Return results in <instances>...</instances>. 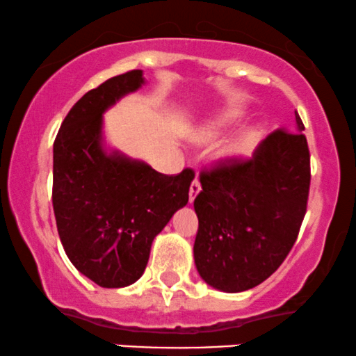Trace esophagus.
<instances>
[{"mask_svg": "<svg viewBox=\"0 0 356 356\" xmlns=\"http://www.w3.org/2000/svg\"><path fill=\"white\" fill-rule=\"evenodd\" d=\"M200 191H202V187H200L199 179H193L192 184H191V188H188V200H191V202L195 200L197 193H199Z\"/></svg>", "mask_w": 356, "mask_h": 356, "instance_id": "34e87169", "label": "esophagus"}]
</instances>
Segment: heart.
<instances>
[{
  "instance_id": "b5f03b06",
  "label": "heart",
  "mask_w": 356,
  "mask_h": 356,
  "mask_svg": "<svg viewBox=\"0 0 356 356\" xmlns=\"http://www.w3.org/2000/svg\"><path fill=\"white\" fill-rule=\"evenodd\" d=\"M240 115L235 113V111H227V113H222L215 116L213 120L207 121L204 126L197 128L193 131V139L197 143H213L215 139H218L222 134L230 128L232 124H235ZM261 136V131L258 128H248L243 129L236 134L235 138H232L227 145L223 146V149L220 151V156L225 157V159H240V157L248 156L251 151L254 149L256 143Z\"/></svg>"
}]
</instances>
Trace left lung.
I'll return each instance as SVG.
<instances>
[{"label":"left lung","mask_w":356,"mask_h":356,"mask_svg":"<svg viewBox=\"0 0 356 356\" xmlns=\"http://www.w3.org/2000/svg\"><path fill=\"white\" fill-rule=\"evenodd\" d=\"M294 131L276 129L250 159L200 172L193 259L215 289L241 292L261 284L298 240L310 187V154L298 111Z\"/></svg>","instance_id":"1"}]
</instances>
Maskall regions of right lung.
<instances>
[{"mask_svg": "<svg viewBox=\"0 0 356 356\" xmlns=\"http://www.w3.org/2000/svg\"><path fill=\"white\" fill-rule=\"evenodd\" d=\"M145 83L108 79L72 106L54 141L52 205L67 256L90 281L124 287L145 273L152 240L188 202L193 170L157 172L103 146V113Z\"/></svg>", "mask_w": 356, "mask_h": 356, "instance_id": "1", "label": "right lung"}]
</instances>
